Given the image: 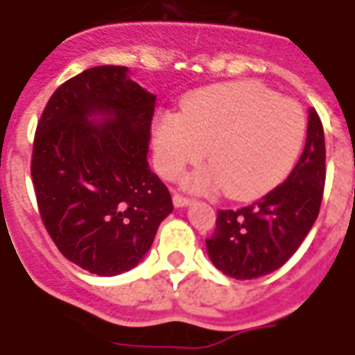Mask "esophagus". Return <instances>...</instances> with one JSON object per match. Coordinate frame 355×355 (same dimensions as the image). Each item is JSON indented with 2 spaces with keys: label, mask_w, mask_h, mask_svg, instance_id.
<instances>
[{
  "label": "esophagus",
  "mask_w": 355,
  "mask_h": 355,
  "mask_svg": "<svg viewBox=\"0 0 355 355\" xmlns=\"http://www.w3.org/2000/svg\"><path fill=\"white\" fill-rule=\"evenodd\" d=\"M173 203H175V207H184V205L190 203V198H186L182 193L175 191V193H173Z\"/></svg>",
  "instance_id": "esophagus-1"
}]
</instances>
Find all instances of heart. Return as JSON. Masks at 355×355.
I'll use <instances>...</instances> for the list:
<instances>
[{
  "label": "heart",
  "instance_id": "heart-1",
  "mask_svg": "<svg viewBox=\"0 0 355 355\" xmlns=\"http://www.w3.org/2000/svg\"><path fill=\"white\" fill-rule=\"evenodd\" d=\"M304 131L303 109L263 84H216L186 97L180 114L156 118V165L165 178H175L205 156L209 165L186 178L190 188L222 186L233 199L258 198L295 164Z\"/></svg>",
  "mask_w": 355,
  "mask_h": 355
}]
</instances>
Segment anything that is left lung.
<instances>
[{"mask_svg": "<svg viewBox=\"0 0 355 355\" xmlns=\"http://www.w3.org/2000/svg\"><path fill=\"white\" fill-rule=\"evenodd\" d=\"M324 184V125L311 109L306 143L290 177L252 205L237 211H218L214 233L207 239L212 263L239 280L280 269L316 222Z\"/></svg>", "mask_w": 355, "mask_h": 355, "instance_id": "1", "label": "left lung"}]
</instances>
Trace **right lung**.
<instances>
[{
	"instance_id": "add662e5",
	"label": "right lung",
	"mask_w": 355,
	"mask_h": 355,
	"mask_svg": "<svg viewBox=\"0 0 355 355\" xmlns=\"http://www.w3.org/2000/svg\"><path fill=\"white\" fill-rule=\"evenodd\" d=\"M154 101L128 67H90L58 86L35 130L31 180L41 220L65 258L99 277L135 267L173 211L146 162ZM94 112L107 122L90 123Z\"/></svg>"
}]
</instances>
